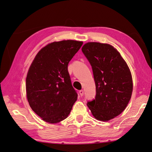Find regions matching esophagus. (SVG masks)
Listing matches in <instances>:
<instances>
[{"label": "esophagus", "mask_w": 152, "mask_h": 152, "mask_svg": "<svg viewBox=\"0 0 152 152\" xmlns=\"http://www.w3.org/2000/svg\"><path fill=\"white\" fill-rule=\"evenodd\" d=\"M79 93H80V96H82L84 95V91H83V90H80V91H79Z\"/></svg>", "instance_id": "1"}]
</instances>
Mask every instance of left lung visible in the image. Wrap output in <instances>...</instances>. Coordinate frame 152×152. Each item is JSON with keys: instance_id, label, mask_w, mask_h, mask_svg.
<instances>
[{"instance_id": "8db88e82", "label": "left lung", "mask_w": 152, "mask_h": 152, "mask_svg": "<svg viewBox=\"0 0 152 152\" xmlns=\"http://www.w3.org/2000/svg\"><path fill=\"white\" fill-rule=\"evenodd\" d=\"M82 50L92 66L96 84L95 99L87 105L95 118L108 121L126 109L131 98V71L111 45L87 42Z\"/></svg>"}]
</instances>
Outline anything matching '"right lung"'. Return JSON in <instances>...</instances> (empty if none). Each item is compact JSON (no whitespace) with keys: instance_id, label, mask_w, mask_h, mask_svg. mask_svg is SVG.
Here are the masks:
<instances>
[{"instance_id":"right-lung-1","label":"right lung","mask_w":152,"mask_h":152,"mask_svg":"<svg viewBox=\"0 0 152 152\" xmlns=\"http://www.w3.org/2000/svg\"><path fill=\"white\" fill-rule=\"evenodd\" d=\"M82 44L72 40L49 44L31 64L26 79L27 99L32 110L46 122L56 124L67 118L77 101L68 65Z\"/></svg>"}]
</instances>
